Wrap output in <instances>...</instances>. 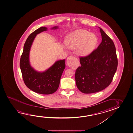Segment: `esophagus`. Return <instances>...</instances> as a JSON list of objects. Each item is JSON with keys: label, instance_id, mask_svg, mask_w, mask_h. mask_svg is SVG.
Wrapping results in <instances>:
<instances>
[{"label": "esophagus", "instance_id": "esophagus-1", "mask_svg": "<svg viewBox=\"0 0 133 133\" xmlns=\"http://www.w3.org/2000/svg\"><path fill=\"white\" fill-rule=\"evenodd\" d=\"M77 59V58L73 56H69L67 59L66 64L68 66H71Z\"/></svg>", "mask_w": 133, "mask_h": 133}]
</instances>
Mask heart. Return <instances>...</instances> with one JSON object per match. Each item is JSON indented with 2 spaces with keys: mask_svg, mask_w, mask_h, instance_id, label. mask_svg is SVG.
<instances>
[{
  "mask_svg": "<svg viewBox=\"0 0 133 133\" xmlns=\"http://www.w3.org/2000/svg\"><path fill=\"white\" fill-rule=\"evenodd\" d=\"M66 43L70 49L76 48L79 55L87 56L94 49L97 43V38L94 34L88 31L79 29L69 35Z\"/></svg>",
  "mask_w": 133,
  "mask_h": 133,
  "instance_id": "b5f03b06",
  "label": "heart"
}]
</instances>
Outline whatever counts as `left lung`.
<instances>
[{
  "mask_svg": "<svg viewBox=\"0 0 133 133\" xmlns=\"http://www.w3.org/2000/svg\"><path fill=\"white\" fill-rule=\"evenodd\" d=\"M102 41L88 55L79 57L81 66L75 71L77 88L85 94L102 91L112 82L117 69L115 46L111 39L100 28Z\"/></svg>",
  "mask_w": 133,
  "mask_h": 133,
  "instance_id": "obj_1",
  "label": "left lung"
}]
</instances>
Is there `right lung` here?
<instances>
[{
	"label": "right lung",
	"instance_id": "1",
	"mask_svg": "<svg viewBox=\"0 0 133 133\" xmlns=\"http://www.w3.org/2000/svg\"><path fill=\"white\" fill-rule=\"evenodd\" d=\"M57 26L52 29H57ZM47 28L40 27L28 37L24 46L19 65L25 85L34 92L41 94H51L58 90L62 75L65 68V59L56 62L53 65L43 72L35 71L29 63V52L34 39L37 34Z\"/></svg>",
	"mask_w": 133,
	"mask_h": 133
}]
</instances>
